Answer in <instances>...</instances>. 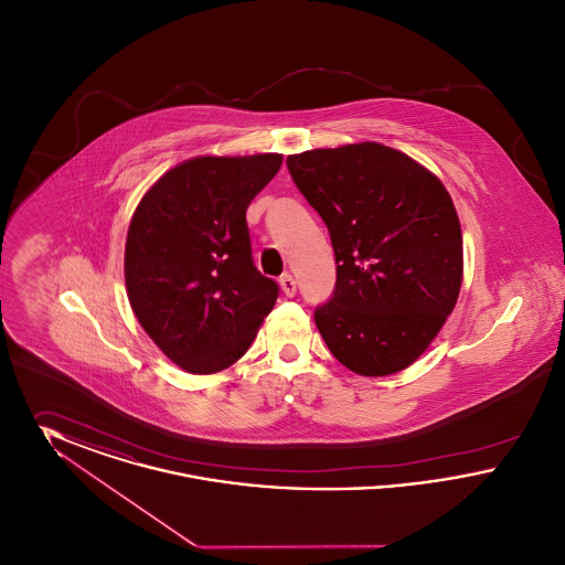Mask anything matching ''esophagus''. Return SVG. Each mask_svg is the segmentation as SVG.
Here are the masks:
<instances>
[{
    "label": "esophagus",
    "instance_id": "34e87169",
    "mask_svg": "<svg viewBox=\"0 0 565 565\" xmlns=\"http://www.w3.org/2000/svg\"><path fill=\"white\" fill-rule=\"evenodd\" d=\"M279 286H281V290H284V295L286 296H295L296 295V281L295 277L290 275V273H286V275H281V279H279Z\"/></svg>",
    "mask_w": 565,
    "mask_h": 565
}]
</instances>
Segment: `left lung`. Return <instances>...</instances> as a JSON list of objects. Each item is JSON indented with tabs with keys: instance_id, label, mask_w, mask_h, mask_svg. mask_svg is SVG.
Masks as SVG:
<instances>
[{
	"instance_id": "1",
	"label": "left lung",
	"mask_w": 565,
	"mask_h": 565,
	"mask_svg": "<svg viewBox=\"0 0 565 565\" xmlns=\"http://www.w3.org/2000/svg\"><path fill=\"white\" fill-rule=\"evenodd\" d=\"M337 258L332 298L316 309L328 350L353 373L411 366L447 322L463 277L451 194L424 164L376 141L288 157Z\"/></svg>"
}]
</instances>
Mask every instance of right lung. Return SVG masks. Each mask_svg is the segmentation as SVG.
<instances>
[{"instance_id":"right-lung-1","label":"right lung","mask_w":565,"mask_h":565,"mask_svg":"<svg viewBox=\"0 0 565 565\" xmlns=\"http://www.w3.org/2000/svg\"><path fill=\"white\" fill-rule=\"evenodd\" d=\"M284 157H194L159 178L135 207L125 281L137 322L192 375L242 358L279 288L252 260L245 212Z\"/></svg>"}]
</instances>
